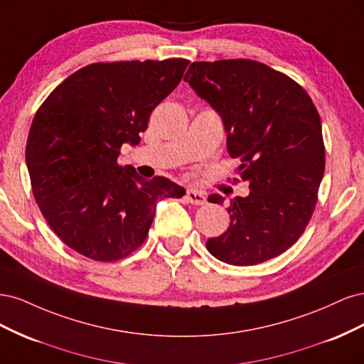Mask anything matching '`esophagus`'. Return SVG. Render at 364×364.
<instances>
[{"label": "esophagus", "mask_w": 364, "mask_h": 364, "mask_svg": "<svg viewBox=\"0 0 364 364\" xmlns=\"http://www.w3.org/2000/svg\"><path fill=\"white\" fill-rule=\"evenodd\" d=\"M185 197H186V200H188L193 205H205L206 203L205 193H202L199 190H194V188L186 190Z\"/></svg>", "instance_id": "obj_1"}]
</instances>
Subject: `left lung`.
<instances>
[{"mask_svg": "<svg viewBox=\"0 0 364 364\" xmlns=\"http://www.w3.org/2000/svg\"><path fill=\"white\" fill-rule=\"evenodd\" d=\"M185 82L222 117L249 196L230 200V225L206 241L213 257L253 266L293 246L310 222L325 171L322 123L304 87L250 59L193 62ZM220 194L208 202L223 203Z\"/></svg>", "mask_w": 364, "mask_h": 364, "instance_id": "8db88e82", "label": "left lung"}]
</instances>
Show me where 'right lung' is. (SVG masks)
Masks as SVG:
<instances>
[{
    "mask_svg": "<svg viewBox=\"0 0 364 364\" xmlns=\"http://www.w3.org/2000/svg\"><path fill=\"white\" fill-rule=\"evenodd\" d=\"M190 60L91 63L41 105L26 162L42 215L65 245L95 261H118L149 234L164 197L185 190L162 176L142 179L118 164L126 142L139 144L150 114L182 80Z\"/></svg>",
    "mask_w": 364,
    "mask_h": 364,
    "instance_id": "1",
    "label": "right lung"
}]
</instances>
